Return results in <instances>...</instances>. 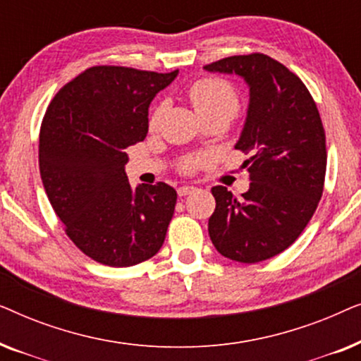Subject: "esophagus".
Wrapping results in <instances>:
<instances>
[{
  "label": "esophagus",
  "mask_w": 361,
  "mask_h": 361,
  "mask_svg": "<svg viewBox=\"0 0 361 361\" xmlns=\"http://www.w3.org/2000/svg\"><path fill=\"white\" fill-rule=\"evenodd\" d=\"M192 192H195V187L194 185H180L179 189H177V194H179V197L190 195Z\"/></svg>",
  "instance_id": "obj_1"
}]
</instances>
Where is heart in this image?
Returning a JSON list of instances; mask_svg holds the SVG:
<instances>
[{
	"instance_id": "obj_1",
	"label": "heart",
	"mask_w": 361,
	"mask_h": 361,
	"mask_svg": "<svg viewBox=\"0 0 361 361\" xmlns=\"http://www.w3.org/2000/svg\"><path fill=\"white\" fill-rule=\"evenodd\" d=\"M189 100L194 105L197 115L200 118L207 116H225L231 120L240 110V95L228 82L221 80V78L207 77L197 80L194 85L187 92ZM166 111V103L161 102L154 106V110L149 115V128L156 130L161 125L162 116ZM200 159L197 157H187L180 164V169L190 172L199 167Z\"/></svg>"
}]
</instances>
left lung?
Returning <instances> with one entry per match:
<instances>
[{"mask_svg":"<svg viewBox=\"0 0 361 361\" xmlns=\"http://www.w3.org/2000/svg\"><path fill=\"white\" fill-rule=\"evenodd\" d=\"M236 73L250 87V106L236 149L250 189L241 199L215 185L209 235L225 258L253 264L289 248L302 233L324 192L327 149L317 105L302 80L264 54L231 56L205 66Z\"/></svg>","mask_w":361,"mask_h":361,"instance_id":"obj_1","label":"left lung"}]
</instances>
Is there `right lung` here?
Segmentation results:
<instances>
[{
  "label": "right lung",
  "mask_w": 361,
  "mask_h": 361,
  "mask_svg": "<svg viewBox=\"0 0 361 361\" xmlns=\"http://www.w3.org/2000/svg\"><path fill=\"white\" fill-rule=\"evenodd\" d=\"M179 71L95 66L49 103L39 133V171L68 238L97 263L126 268L164 243L177 192L128 182L126 149L147 135V108Z\"/></svg>",
  "instance_id": "right-lung-1"
}]
</instances>
